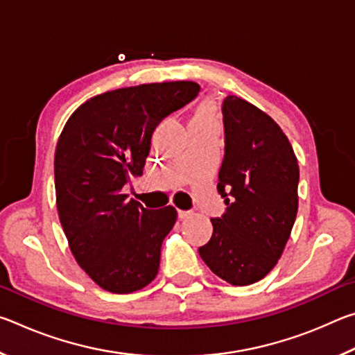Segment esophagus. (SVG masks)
<instances>
[{
  "mask_svg": "<svg viewBox=\"0 0 355 355\" xmlns=\"http://www.w3.org/2000/svg\"><path fill=\"white\" fill-rule=\"evenodd\" d=\"M189 216H191V211H183V209H178V218L180 219H188L189 218Z\"/></svg>",
  "mask_w": 355,
  "mask_h": 355,
  "instance_id": "obj_1",
  "label": "esophagus"
}]
</instances>
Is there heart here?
Instances as JSON below:
<instances>
[{
	"mask_svg": "<svg viewBox=\"0 0 355 355\" xmlns=\"http://www.w3.org/2000/svg\"><path fill=\"white\" fill-rule=\"evenodd\" d=\"M191 122H194V123H214L211 107H209V106L200 107V110L196 112V116L192 117Z\"/></svg>",
	"mask_w": 355,
	"mask_h": 355,
	"instance_id": "1",
	"label": "heart"
}]
</instances>
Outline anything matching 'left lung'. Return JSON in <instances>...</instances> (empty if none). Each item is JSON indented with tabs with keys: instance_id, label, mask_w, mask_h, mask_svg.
Instances as JSON below:
<instances>
[{
	"instance_id": "1",
	"label": "left lung",
	"mask_w": 355,
	"mask_h": 355,
	"mask_svg": "<svg viewBox=\"0 0 355 355\" xmlns=\"http://www.w3.org/2000/svg\"><path fill=\"white\" fill-rule=\"evenodd\" d=\"M225 156L218 191L227 211L211 219L199 254L222 280L255 284L272 271L290 239L299 207V164L277 122L236 95L222 103Z\"/></svg>"
}]
</instances>
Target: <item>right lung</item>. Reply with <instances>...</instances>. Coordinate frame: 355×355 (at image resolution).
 Here are the masks:
<instances>
[{
  "label": "right lung",
  "instance_id": "right-lung-1",
  "mask_svg": "<svg viewBox=\"0 0 355 355\" xmlns=\"http://www.w3.org/2000/svg\"><path fill=\"white\" fill-rule=\"evenodd\" d=\"M199 91L194 81L107 91L84 101L64 125L55 153L59 220L76 263L106 291L142 290L158 274L177 209H146L122 189L142 175L158 123Z\"/></svg>",
  "mask_w": 355,
  "mask_h": 355
}]
</instances>
